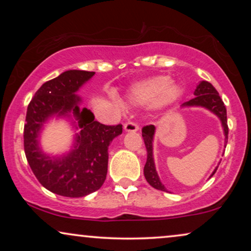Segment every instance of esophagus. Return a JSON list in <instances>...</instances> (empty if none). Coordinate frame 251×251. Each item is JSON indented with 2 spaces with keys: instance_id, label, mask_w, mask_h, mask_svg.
Here are the masks:
<instances>
[{
  "instance_id": "34e87169",
  "label": "esophagus",
  "mask_w": 251,
  "mask_h": 251,
  "mask_svg": "<svg viewBox=\"0 0 251 251\" xmlns=\"http://www.w3.org/2000/svg\"><path fill=\"white\" fill-rule=\"evenodd\" d=\"M123 128H125L126 131H128V132H129V131L135 132V131H138V130H139V126L137 125L136 122L129 121V122L125 123V126H123Z\"/></svg>"
}]
</instances>
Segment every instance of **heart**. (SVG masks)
Instances as JSON below:
<instances>
[{
	"label": "heart",
	"mask_w": 251,
	"mask_h": 251,
	"mask_svg": "<svg viewBox=\"0 0 251 251\" xmlns=\"http://www.w3.org/2000/svg\"><path fill=\"white\" fill-rule=\"evenodd\" d=\"M180 94L179 85L171 82L168 75H159L133 84L128 92V97L130 101L138 105L154 101L159 105H168L176 100Z\"/></svg>",
	"instance_id": "heart-1"
}]
</instances>
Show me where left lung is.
Segmentation results:
<instances>
[{"mask_svg":"<svg viewBox=\"0 0 251 251\" xmlns=\"http://www.w3.org/2000/svg\"><path fill=\"white\" fill-rule=\"evenodd\" d=\"M194 95H195L194 98H192L191 100L184 102L181 106H202V107L208 108L209 111L215 113V114L221 119L223 128H224V132H225V144H227V139H228L227 115H226V107L224 105V101L222 100L218 91L216 90L215 87L211 83H209L207 81H202L200 82V84L198 85L197 89H195ZM154 130H155V126L153 125L145 126L142 129L143 139L147 150V161H146L145 167H144V176H145L147 183H149L151 186L156 188V190L167 192V188L163 186L162 183H161L160 178L157 176V173L155 170V166H154L153 146H152ZM217 168H216L212 175L216 173Z\"/></svg>","mask_w":251,"mask_h":251,"instance_id":"obj_1","label":"left lung"}]
</instances>
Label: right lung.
<instances>
[{"mask_svg": "<svg viewBox=\"0 0 251 251\" xmlns=\"http://www.w3.org/2000/svg\"><path fill=\"white\" fill-rule=\"evenodd\" d=\"M95 72L66 71L47 81L28 104L24 126V150L30 169L47 190L67 198H81L101 187L107 175L108 146L122 133V125L96 121L87 108L80 111L78 88ZM73 111L81 129L75 150L66 157L51 159L40 152L37 136L51 115Z\"/></svg>", "mask_w": 251, "mask_h": 251, "instance_id": "add662e5", "label": "right lung"}]
</instances>
